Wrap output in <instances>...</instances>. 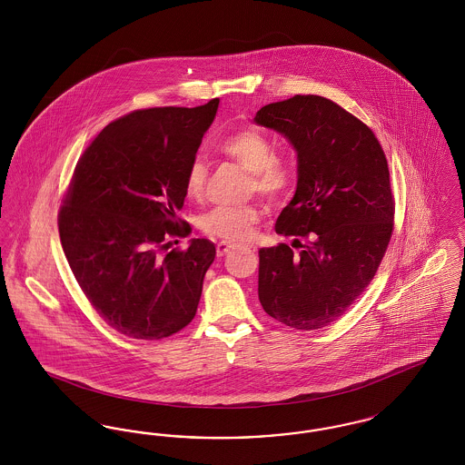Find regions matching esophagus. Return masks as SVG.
<instances>
[{"label": "esophagus", "instance_id": "34e87169", "mask_svg": "<svg viewBox=\"0 0 465 465\" xmlns=\"http://www.w3.org/2000/svg\"><path fill=\"white\" fill-rule=\"evenodd\" d=\"M230 249H233V243L224 242V241L218 243V256H224Z\"/></svg>", "mask_w": 465, "mask_h": 465}]
</instances>
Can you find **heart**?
Masks as SVG:
<instances>
[{
  "mask_svg": "<svg viewBox=\"0 0 465 465\" xmlns=\"http://www.w3.org/2000/svg\"><path fill=\"white\" fill-rule=\"evenodd\" d=\"M218 150L251 173L249 192H260L270 199L286 192L291 183V169L288 163L275 156L273 146L265 134L256 129L237 131L226 135ZM207 174L209 171L203 160H192L184 174V190L190 199H200L203 195ZM260 216L262 209L258 203L220 205L202 214L199 226L209 237L226 242H242L251 237L252 226L260 222Z\"/></svg>",
  "mask_w": 465,
  "mask_h": 465,
  "instance_id": "b5f03b06",
  "label": "heart"
}]
</instances>
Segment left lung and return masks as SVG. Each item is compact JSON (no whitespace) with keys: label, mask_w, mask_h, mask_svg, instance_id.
Returning <instances> with one entry per match:
<instances>
[{"label":"left lung","mask_w":465,"mask_h":465,"mask_svg":"<svg viewBox=\"0 0 465 465\" xmlns=\"http://www.w3.org/2000/svg\"><path fill=\"white\" fill-rule=\"evenodd\" d=\"M254 124L282 134L296 152V192L275 232L302 247L260 249V303L289 328L321 330L354 303L387 251L394 220L387 158L368 125L321 95L266 104Z\"/></svg>","instance_id":"left-lung-1"}]
</instances>
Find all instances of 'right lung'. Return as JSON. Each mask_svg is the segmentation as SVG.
<instances>
[{
	"label": "right lung",
	"mask_w": 465,
	"mask_h": 465,
	"mask_svg": "<svg viewBox=\"0 0 465 465\" xmlns=\"http://www.w3.org/2000/svg\"><path fill=\"white\" fill-rule=\"evenodd\" d=\"M220 99L197 108L134 111L92 141L59 213V235L92 307L125 336L160 340L197 313L205 272L216 258L207 239L173 249L186 190L184 174Z\"/></svg>",
	"instance_id": "right-lung-1"
}]
</instances>
